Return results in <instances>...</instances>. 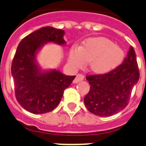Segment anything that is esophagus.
I'll use <instances>...</instances> for the list:
<instances>
[{
	"mask_svg": "<svg viewBox=\"0 0 146 146\" xmlns=\"http://www.w3.org/2000/svg\"><path fill=\"white\" fill-rule=\"evenodd\" d=\"M84 75L81 74V73H79V74H77L76 77L74 80H73V83H77V82H79L82 81V80H83L84 79Z\"/></svg>",
	"mask_w": 146,
	"mask_h": 146,
	"instance_id": "34e87169",
	"label": "esophagus"
}]
</instances>
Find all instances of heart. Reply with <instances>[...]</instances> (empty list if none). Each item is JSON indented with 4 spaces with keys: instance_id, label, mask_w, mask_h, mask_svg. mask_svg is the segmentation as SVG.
I'll return each instance as SVG.
<instances>
[{
    "instance_id": "b5f03b06",
    "label": "heart",
    "mask_w": 146,
    "mask_h": 146,
    "mask_svg": "<svg viewBox=\"0 0 146 146\" xmlns=\"http://www.w3.org/2000/svg\"><path fill=\"white\" fill-rule=\"evenodd\" d=\"M124 52L112 40L105 37L87 39L82 46L74 45L69 53V63L75 68L83 67L90 61V68L98 73L115 69L124 61Z\"/></svg>"
}]
</instances>
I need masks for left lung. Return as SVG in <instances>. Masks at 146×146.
<instances>
[{
	"mask_svg": "<svg viewBox=\"0 0 146 146\" xmlns=\"http://www.w3.org/2000/svg\"><path fill=\"white\" fill-rule=\"evenodd\" d=\"M139 79L136 53L131 46L121 64L104 74L87 76L89 92L84 103L90 112L106 117L120 112L128 104L133 87Z\"/></svg>",
	"mask_w": 146,
	"mask_h": 146,
	"instance_id": "8db88e82",
	"label": "left lung"
}]
</instances>
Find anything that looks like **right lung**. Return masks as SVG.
Segmentation results:
<instances>
[{
    "label": "right lung",
    "mask_w": 146,
    "mask_h": 146,
    "mask_svg": "<svg viewBox=\"0 0 146 146\" xmlns=\"http://www.w3.org/2000/svg\"><path fill=\"white\" fill-rule=\"evenodd\" d=\"M64 34L61 29L44 27L26 36L18 46L11 66L15 98L31 113L52 111L75 79L76 76H66L56 70L42 72L36 62V52L45 43H66Z\"/></svg>",
    "instance_id": "add662e5"
}]
</instances>
